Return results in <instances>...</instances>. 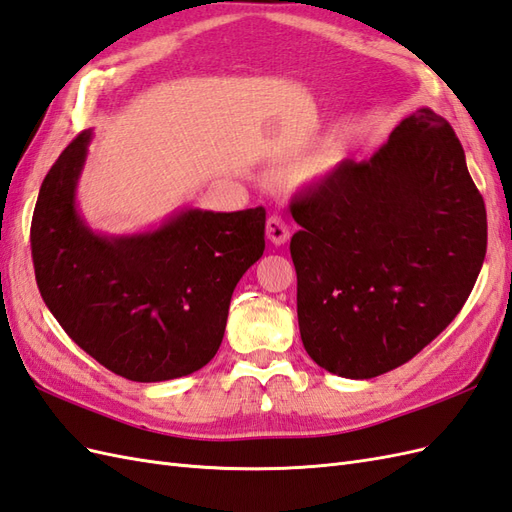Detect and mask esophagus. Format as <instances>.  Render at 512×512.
Returning a JSON list of instances; mask_svg holds the SVG:
<instances>
[{
    "label": "esophagus",
    "mask_w": 512,
    "mask_h": 512,
    "mask_svg": "<svg viewBox=\"0 0 512 512\" xmlns=\"http://www.w3.org/2000/svg\"><path fill=\"white\" fill-rule=\"evenodd\" d=\"M267 239L273 243V245H284L288 239H290V230H288V224L284 222V219L280 215H271L267 219Z\"/></svg>",
    "instance_id": "obj_1"
}]
</instances>
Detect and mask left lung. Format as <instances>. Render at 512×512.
<instances>
[{
    "label": "left lung",
    "mask_w": 512,
    "mask_h": 512,
    "mask_svg": "<svg viewBox=\"0 0 512 512\" xmlns=\"http://www.w3.org/2000/svg\"><path fill=\"white\" fill-rule=\"evenodd\" d=\"M301 342L344 379L403 366L467 301L487 211L448 120L420 107L364 161L347 159L290 204Z\"/></svg>",
    "instance_id": "1"
}]
</instances>
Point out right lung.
Listing matches in <instances>:
<instances>
[{
	"label": "right lung",
	"instance_id": "obj_1",
	"mask_svg": "<svg viewBox=\"0 0 512 512\" xmlns=\"http://www.w3.org/2000/svg\"><path fill=\"white\" fill-rule=\"evenodd\" d=\"M92 131L53 163L32 217L36 282L81 349L116 375L157 383L215 357L243 273L265 252V209L187 206L155 228L103 234L77 206Z\"/></svg>",
	"mask_w": 512,
	"mask_h": 512
}]
</instances>
